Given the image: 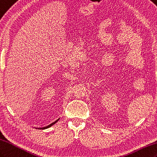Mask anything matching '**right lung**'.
I'll return each instance as SVG.
<instances>
[{"label":"right lung","instance_id":"obj_1","mask_svg":"<svg viewBox=\"0 0 157 157\" xmlns=\"http://www.w3.org/2000/svg\"><path fill=\"white\" fill-rule=\"evenodd\" d=\"M57 121H58V120H56V121H54V122H53V123H52V124H50V125H49V126H46V127H44V128H40V129H45V128H48V127H50V126H52V125H54V124H56V122H57Z\"/></svg>","mask_w":157,"mask_h":157}]
</instances>
